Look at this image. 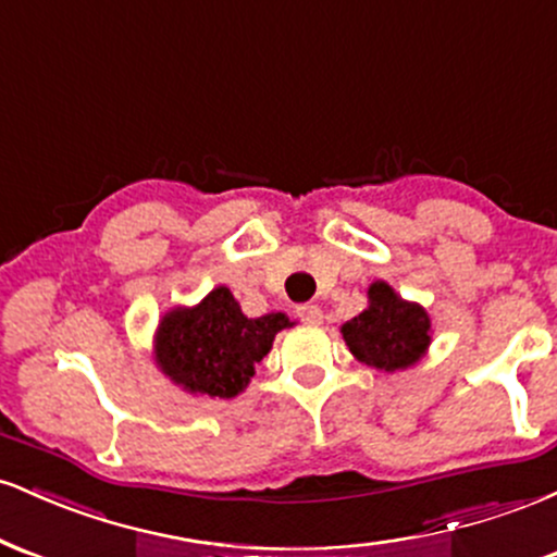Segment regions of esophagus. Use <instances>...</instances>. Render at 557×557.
Here are the masks:
<instances>
[{
    "label": "esophagus",
    "mask_w": 557,
    "mask_h": 557,
    "mask_svg": "<svg viewBox=\"0 0 557 557\" xmlns=\"http://www.w3.org/2000/svg\"><path fill=\"white\" fill-rule=\"evenodd\" d=\"M296 314H298L300 322H306V324H322V319H324L322 309H319L317 304H304V306H298Z\"/></svg>",
    "instance_id": "1"
}]
</instances>
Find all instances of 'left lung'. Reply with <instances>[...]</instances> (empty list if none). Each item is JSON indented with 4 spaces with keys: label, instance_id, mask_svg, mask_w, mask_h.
<instances>
[{
    "label": "left lung",
    "instance_id": "obj_1",
    "mask_svg": "<svg viewBox=\"0 0 557 557\" xmlns=\"http://www.w3.org/2000/svg\"><path fill=\"white\" fill-rule=\"evenodd\" d=\"M367 296V309L341 327L348 350L380 372L413 367L432 343V322L424 306L403 300L385 280L369 285Z\"/></svg>",
    "mask_w": 557,
    "mask_h": 557
}]
</instances>
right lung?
<instances>
[{"mask_svg":"<svg viewBox=\"0 0 557 557\" xmlns=\"http://www.w3.org/2000/svg\"><path fill=\"white\" fill-rule=\"evenodd\" d=\"M293 327L283 311L248 319L230 287L220 285L201 304L177 306L159 322L154 359L164 376L190 395L235 398L270 354L274 335Z\"/></svg>","mask_w":557,"mask_h":557,"instance_id":"right-lung-1","label":"right lung"}]
</instances>
